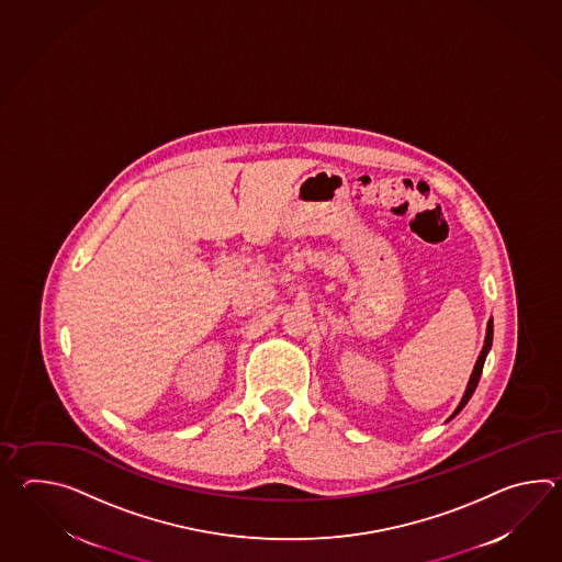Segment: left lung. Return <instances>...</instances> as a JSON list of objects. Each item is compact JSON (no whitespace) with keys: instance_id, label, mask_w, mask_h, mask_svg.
Masks as SVG:
<instances>
[{"instance_id":"left-lung-1","label":"left lung","mask_w":562,"mask_h":562,"mask_svg":"<svg viewBox=\"0 0 562 562\" xmlns=\"http://www.w3.org/2000/svg\"><path fill=\"white\" fill-rule=\"evenodd\" d=\"M492 337H494V325H492V318H490V323H487L486 330V340H484V349L480 352V357H477V361H475L474 373L470 376V383H468V389H465V393H463V400L460 405H458V409L453 412L451 417H456L458 413L462 412L463 405L470 401V397L474 395L475 387H477V381H480V374H482V369H484V361H486L487 350L492 347Z\"/></svg>"}]
</instances>
